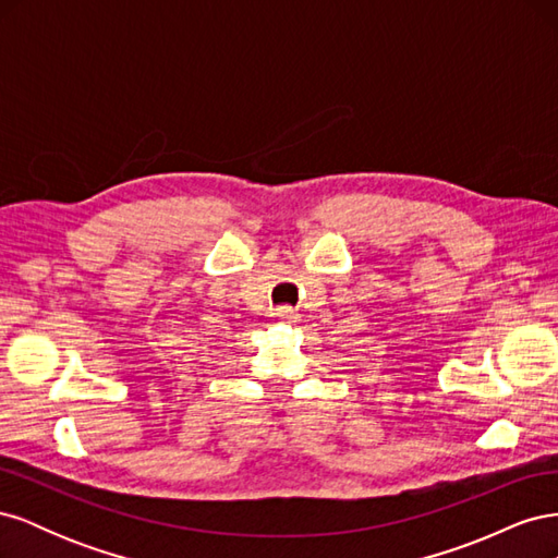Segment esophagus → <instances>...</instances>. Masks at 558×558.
Listing matches in <instances>:
<instances>
[{
	"instance_id": "esophagus-1",
	"label": "esophagus",
	"mask_w": 558,
	"mask_h": 558,
	"mask_svg": "<svg viewBox=\"0 0 558 558\" xmlns=\"http://www.w3.org/2000/svg\"><path fill=\"white\" fill-rule=\"evenodd\" d=\"M275 316H277V320H281V324H293L295 320V312L291 307H279Z\"/></svg>"
}]
</instances>
